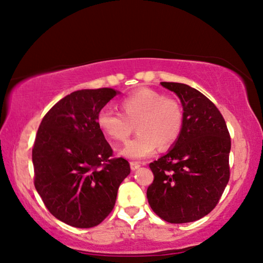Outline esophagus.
I'll return each instance as SVG.
<instances>
[{
  "label": "esophagus",
  "mask_w": 263,
  "mask_h": 263,
  "mask_svg": "<svg viewBox=\"0 0 263 263\" xmlns=\"http://www.w3.org/2000/svg\"><path fill=\"white\" fill-rule=\"evenodd\" d=\"M130 167H131L132 171H137V169L140 167V163H139V162H135V161H132V162H130Z\"/></svg>",
  "instance_id": "esophagus-1"
}]
</instances>
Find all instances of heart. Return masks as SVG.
<instances>
[{
    "instance_id": "b5f03b06",
    "label": "heart",
    "mask_w": 263,
    "mask_h": 263,
    "mask_svg": "<svg viewBox=\"0 0 263 263\" xmlns=\"http://www.w3.org/2000/svg\"><path fill=\"white\" fill-rule=\"evenodd\" d=\"M121 112L103 109L97 125L116 142H125L137 128L138 135L121 149L132 160L148 158L158 146L166 149L175 144L183 127V109L179 101L149 88H140L121 102Z\"/></svg>"
}]
</instances>
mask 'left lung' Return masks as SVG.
<instances>
[{
  "instance_id": "1",
  "label": "left lung",
  "mask_w": 263,
  "mask_h": 263,
  "mask_svg": "<svg viewBox=\"0 0 263 263\" xmlns=\"http://www.w3.org/2000/svg\"><path fill=\"white\" fill-rule=\"evenodd\" d=\"M183 106V127L174 147L149 163L154 180L147 188L149 206L164 221L201 219L219 202L230 180L231 138L217 106L184 83L161 82Z\"/></svg>"
}]
</instances>
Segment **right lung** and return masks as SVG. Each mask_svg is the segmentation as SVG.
<instances>
[{"label":"right lung","mask_w":263,"mask_h":263,"mask_svg":"<svg viewBox=\"0 0 263 263\" xmlns=\"http://www.w3.org/2000/svg\"><path fill=\"white\" fill-rule=\"evenodd\" d=\"M117 95L111 88L74 91L44 116L32 148L34 186L57 219L74 228L101 224L112 211L130 163L114 151L97 115Z\"/></svg>","instance_id":"right-lung-1"}]
</instances>
